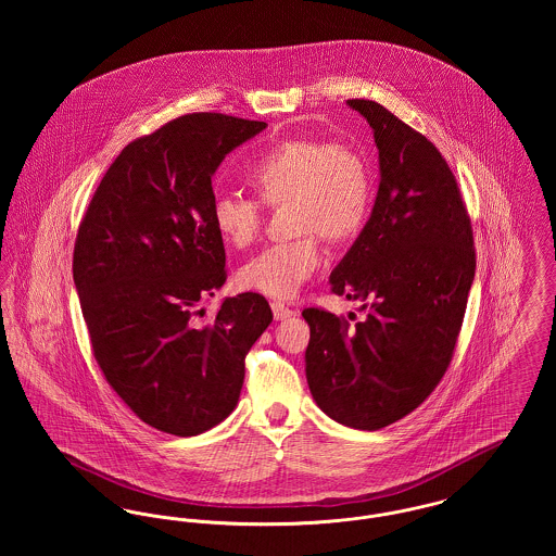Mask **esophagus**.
Segmentation results:
<instances>
[{"label": "esophagus", "instance_id": "esophagus-1", "mask_svg": "<svg viewBox=\"0 0 556 556\" xmlns=\"http://www.w3.org/2000/svg\"><path fill=\"white\" fill-rule=\"evenodd\" d=\"M270 308H273V317H275V320H286V318H290L291 315H295L290 306H286V304H281V302H270Z\"/></svg>", "mask_w": 556, "mask_h": 556}]
</instances>
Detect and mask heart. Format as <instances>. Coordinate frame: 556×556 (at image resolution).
Masks as SVG:
<instances>
[{
	"instance_id": "1",
	"label": "heart",
	"mask_w": 556,
	"mask_h": 556,
	"mask_svg": "<svg viewBox=\"0 0 556 556\" xmlns=\"http://www.w3.org/2000/svg\"><path fill=\"white\" fill-rule=\"evenodd\" d=\"M266 206L290 202L295 238L265 248L238 270L239 288L288 300L325 263L323 238L340 243L367 223L372 202L369 162L352 146L320 137H286L270 143L245 170ZM212 227L233 248L261 236L265 206L241 193H216Z\"/></svg>"
}]
</instances>
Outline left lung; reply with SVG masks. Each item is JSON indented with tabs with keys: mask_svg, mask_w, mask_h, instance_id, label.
Returning a JSON list of instances; mask_svg holds the SVG:
<instances>
[{
	"mask_svg": "<svg viewBox=\"0 0 556 556\" xmlns=\"http://www.w3.org/2000/svg\"><path fill=\"white\" fill-rule=\"evenodd\" d=\"M372 129L381 181L369 223L331 273L361 300L350 325L306 308V379L333 421L375 431L424 404L450 367L476 277L473 229L440 150L372 100H348Z\"/></svg>",
	"mask_w": 556,
	"mask_h": 556,
	"instance_id": "obj_1",
	"label": "left lung"
}]
</instances>
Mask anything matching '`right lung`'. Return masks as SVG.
<instances>
[{"label": "right lung", "mask_w": 556, "mask_h": 556, "mask_svg": "<svg viewBox=\"0 0 556 556\" xmlns=\"http://www.w3.org/2000/svg\"><path fill=\"white\" fill-rule=\"evenodd\" d=\"M266 123L193 112L131 141L79 225L73 277L96 363L143 424L189 438L238 404L245 354L273 320L265 295L198 302L227 281L212 175Z\"/></svg>", "instance_id": "right-lung-1"}]
</instances>
